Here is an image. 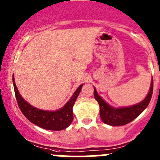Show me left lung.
<instances>
[{"mask_svg":"<svg viewBox=\"0 0 160 160\" xmlns=\"http://www.w3.org/2000/svg\"><path fill=\"white\" fill-rule=\"evenodd\" d=\"M153 91V80L152 78L150 88L147 97L141 102L126 108H115L110 106L98 94L94 88V96L100 106V116L104 123L111 126H122L131 122L137 118L148 106Z\"/></svg>","mask_w":160,"mask_h":160,"instance_id":"8db88e82","label":"left lung"}]
</instances>
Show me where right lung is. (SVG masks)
Returning a JSON list of instances; mask_svg holds the SVG:
<instances>
[{
	"label": "right lung",
	"instance_id": "obj_1",
	"mask_svg": "<svg viewBox=\"0 0 160 160\" xmlns=\"http://www.w3.org/2000/svg\"><path fill=\"white\" fill-rule=\"evenodd\" d=\"M13 82L15 96L19 108L23 115L31 123L49 130H62L67 128L71 124L73 120L72 107L83 85H81L76 89L69 101L62 108L56 111H49L34 108L31 104L27 102L19 93L18 89L14 82L13 75Z\"/></svg>",
	"mask_w": 160,
	"mask_h": 160
}]
</instances>
